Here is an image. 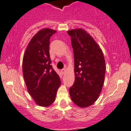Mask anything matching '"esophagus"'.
Instances as JSON below:
<instances>
[{
    "label": "esophagus",
    "mask_w": 131,
    "mask_h": 131,
    "mask_svg": "<svg viewBox=\"0 0 131 131\" xmlns=\"http://www.w3.org/2000/svg\"><path fill=\"white\" fill-rule=\"evenodd\" d=\"M61 71H62V72L63 74H65V72H66V69H62L61 70Z\"/></svg>",
    "instance_id": "1"
}]
</instances>
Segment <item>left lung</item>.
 I'll list each match as a JSON object with an SVG mask.
<instances>
[{
  "instance_id": "obj_1",
  "label": "left lung",
  "mask_w": 131,
  "mask_h": 131,
  "mask_svg": "<svg viewBox=\"0 0 131 131\" xmlns=\"http://www.w3.org/2000/svg\"><path fill=\"white\" fill-rule=\"evenodd\" d=\"M74 57V85L69 89L72 102L80 108L92 105L99 97L104 82L106 63L99 45L83 28L67 31Z\"/></svg>"
}]
</instances>
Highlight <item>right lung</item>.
I'll return each mask as SVG.
<instances>
[{
  "label": "right lung",
  "mask_w": 131,
  "mask_h": 131,
  "mask_svg": "<svg viewBox=\"0 0 131 131\" xmlns=\"http://www.w3.org/2000/svg\"><path fill=\"white\" fill-rule=\"evenodd\" d=\"M57 31L45 28L32 37L23 58V75L27 90L36 104L48 107L54 103L61 81L52 68L50 39Z\"/></svg>",
  "instance_id": "right-lung-1"
}]
</instances>
